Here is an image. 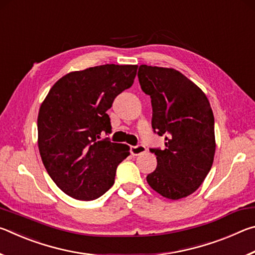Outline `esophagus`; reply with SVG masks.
<instances>
[{
	"label": "esophagus",
	"mask_w": 255,
	"mask_h": 255,
	"mask_svg": "<svg viewBox=\"0 0 255 255\" xmlns=\"http://www.w3.org/2000/svg\"><path fill=\"white\" fill-rule=\"evenodd\" d=\"M146 152V147L144 145H138V146H131L130 147V153L133 156H138V155H141Z\"/></svg>",
	"instance_id": "1"
}]
</instances>
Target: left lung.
Masks as SVG:
<instances>
[{
  "instance_id": "left-lung-1",
  "label": "left lung",
  "mask_w": 255,
  "mask_h": 255,
  "mask_svg": "<svg viewBox=\"0 0 255 255\" xmlns=\"http://www.w3.org/2000/svg\"><path fill=\"white\" fill-rule=\"evenodd\" d=\"M141 90L150 96L152 127L165 133V146L150 149L157 166L147 183L164 198L178 200L191 195L204 182L214 162V115L206 94L174 68L140 65Z\"/></svg>"
}]
</instances>
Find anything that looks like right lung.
<instances>
[{"instance_id":"obj_1","label":"right lung","mask_w":255,"mask_h":255,"mask_svg":"<svg viewBox=\"0 0 255 255\" xmlns=\"http://www.w3.org/2000/svg\"><path fill=\"white\" fill-rule=\"evenodd\" d=\"M137 65L94 66L64 75L51 86L38 114V148L56 185L77 200L97 199L115 183L128 145L100 139L111 130L115 98L130 88Z\"/></svg>"}]
</instances>
